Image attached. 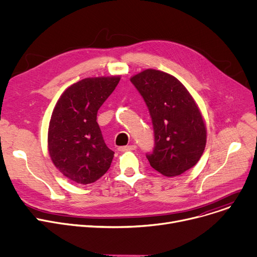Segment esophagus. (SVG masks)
Instances as JSON below:
<instances>
[{
	"label": "esophagus",
	"mask_w": 257,
	"mask_h": 257,
	"mask_svg": "<svg viewBox=\"0 0 257 257\" xmlns=\"http://www.w3.org/2000/svg\"><path fill=\"white\" fill-rule=\"evenodd\" d=\"M136 148H137V146L133 144V145H127V146H120V147H118V150L119 152H127V150H134Z\"/></svg>",
	"instance_id": "obj_1"
}]
</instances>
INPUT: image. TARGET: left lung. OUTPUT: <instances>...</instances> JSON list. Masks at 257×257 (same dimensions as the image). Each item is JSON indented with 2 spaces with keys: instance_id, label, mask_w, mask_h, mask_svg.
I'll list each match as a JSON object with an SVG mask.
<instances>
[{
  "instance_id": "left-lung-1",
  "label": "left lung",
  "mask_w": 257,
  "mask_h": 257,
  "mask_svg": "<svg viewBox=\"0 0 257 257\" xmlns=\"http://www.w3.org/2000/svg\"><path fill=\"white\" fill-rule=\"evenodd\" d=\"M154 125L155 148L146 158L165 176L183 174L200 160L206 143L202 115L187 88L173 75L145 69L131 78Z\"/></svg>"
}]
</instances>
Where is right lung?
<instances>
[{
	"mask_svg": "<svg viewBox=\"0 0 257 257\" xmlns=\"http://www.w3.org/2000/svg\"><path fill=\"white\" fill-rule=\"evenodd\" d=\"M120 77L87 78L68 87L53 111L48 144L56 168L78 184H92L110 168L114 152L105 145L97 111Z\"/></svg>",
	"mask_w": 257,
	"mask_h": 257,
	"instance_id": "1",
	"label": "right lung"
}]
</instances>
